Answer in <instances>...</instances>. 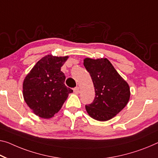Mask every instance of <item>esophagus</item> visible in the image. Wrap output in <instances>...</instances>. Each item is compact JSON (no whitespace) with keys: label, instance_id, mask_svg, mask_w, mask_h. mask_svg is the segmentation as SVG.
<instances>
[{"label":"esophagus","instance_id":"obj_1","mask_svg":"<svg viewBox=\"0 0 158 158\" xmlns=\"http://www.w3.org/2000/svg\"><path fill=\"white\" fill-rule=\"evenodd\" d=\"M73 92L76 94H78L79 93V87H76L73 88Z\"/></svg>","mask_w":158,"mask_h":158}]
</instances>
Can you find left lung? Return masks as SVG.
I'll use <instances>...</instances> for the list:
<instances>
[{
    "label": "left lung",
    "mask_w": 158,
    "mask_h": 158,
    "mask_svg": "<svg viewBox=\"0 0 158 158\" xmlns=\"http://www.w3.org/2000/svg\"><path fill=\"white\" fill-rule=\"evenodd\" d=\"M83 64L90 75L95 92L93 102L85 105L87 112L95 120H110L127 104L129 86L107 59L86 58Z\"/></svg>",
    "instance_id": "8db88e82"
}]
</instances>
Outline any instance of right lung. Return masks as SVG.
Returning a JSON list of instances; mask_svg holds the SVG:
<instances>
[{
  "mask_svg": "<svg viewBox=\"0 0 158 158\" xmlns=\"http://www.w3.org/2000/svg\"><path fill=\"white\" fill-rule=\"evenodd\" d=\"M69 56L47 55L35 64L23 82V97L33 112L49 118L62 107L73 89L65 85L60 68Z\"/></svg>",
  "mask_w": 158,
  "mask_h": 158,
  "instance_id": "1",
  "label": "right lung"
}]
</instances>
